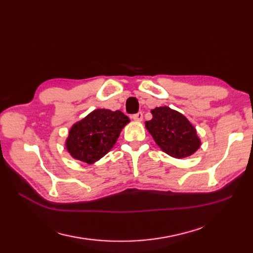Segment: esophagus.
<instances>
[{
    "mask_svg": "<svg viewBox=\"0 0 253 253\" xmlns=\"http://www.w3.org/2000/svg\"><path fill=\"white\" fill-rule=\"evenodd\" d=\"M133 119H134L135 121H142V119H143V114H142L141 112L137 113V114H134V115H133Z\"/></svg>",
    "mask_w": 253,
    "mask_h": 253,
    "instance_id": "34e87169",
    "label": "esophagus"
}]
</instances>
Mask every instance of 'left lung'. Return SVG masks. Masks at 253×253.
<instances>
[{
    "instance_id": "8db88e82",
    "label": "left lung",
    "mask_w": 253,
    "mask_h": 253,
    "mask_svg": "<svg viewBox=\"0 0 253 253\" xmlns=\"http://www.w3.org/2000/svg\"><path fill=\"white\" fill-rule=\"evenodd\" d=\"M151 113L153 118L145 121V127L168 155L186 158L200 149L202 142L196 129L182 114L169 106H159Z\"/></svg>"
}]
</instances>
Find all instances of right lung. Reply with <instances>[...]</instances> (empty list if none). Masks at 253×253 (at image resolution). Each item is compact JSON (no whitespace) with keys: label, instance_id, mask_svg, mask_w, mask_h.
Returning <instances> with one entry per match:
<instances>
[{"label":"right lung","instance_id":"right-lung-1","mask_svg":"<svg viewBox=\"0 0 253 253\" xmlns=\"http://www.w3.org/2000/svg\"><path fill=\"white\" fill-rule=\"evenodd\" d=\"M128 122V117L120 111L95 110L71 127L66 150L73 158L94 164L108 154Z\"/></svg>","mask_w":253,"mask_h":253}]
</instances>
